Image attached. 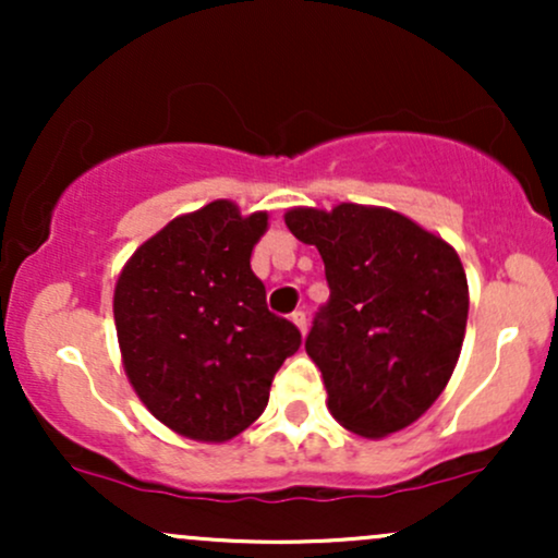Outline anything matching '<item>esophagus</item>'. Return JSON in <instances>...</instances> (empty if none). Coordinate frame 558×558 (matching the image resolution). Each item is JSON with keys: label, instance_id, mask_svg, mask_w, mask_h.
Wrapping results in <instances>:
<instances>
[{"label": "esophagus", "instance_id": "esophagus-1", "mask_svg": "<svg viewBox=\"0 0 558 558\" xmlns=\"http://www.w3.org/2000/svg\"><path fill=\"white\" fill-rule=\"evenodd\" d=\"M291 323L296 325V328L301 330V336H304V332H306V315H304V312H293Z\"/></svg>", "mask_w": 558, "mask_h": 558}]
</instances>
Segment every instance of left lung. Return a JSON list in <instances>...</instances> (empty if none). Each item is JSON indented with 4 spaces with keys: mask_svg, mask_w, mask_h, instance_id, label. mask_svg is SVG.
Wrapping results in <instances>:
<instances>
[{
    "mask_svg": "<svg viewBox=\"0 0 558 558\" xmlns=\"http://www.w3.org/2000/svg\"><path fill=\"white\" fill-rule=\"evenodd\" d=\"M283 220L325 262L330 301L306 354L323 373L330 414L362 438L417 422L462 354L470 288L457 248L369 204L293 207Z\"/></svg>",
    "mask_w": 558,
    "mask_h": 558,
    "instance_id": "obj_1",
    "label": "left lung"
}]
</instances>
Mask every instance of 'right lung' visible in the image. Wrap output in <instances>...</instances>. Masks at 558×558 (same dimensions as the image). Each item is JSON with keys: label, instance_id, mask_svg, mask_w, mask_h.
Instances as JSON below:
<instances>
[{"label": "right lung", "instance_id": "obj_1", "mask_svg": "<svg viewBox=\"0 0 558 558\" xmlns=\"http://www.w3.org/2000/svg\"><path fill=\"white\" fill-rule=\"evenodd\" d=\"M270 215L230 198L178 215L125 262L114 328L133 390L172 433L226 444L265 412L301 332L265 304L252 252Z\"/></svg>", "mask_w": 558, "mask_h": 558}]
</instances>
